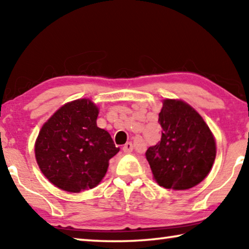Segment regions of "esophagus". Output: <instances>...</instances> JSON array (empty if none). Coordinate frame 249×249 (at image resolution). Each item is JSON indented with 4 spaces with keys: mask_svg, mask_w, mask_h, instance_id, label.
I'll return each mask as SVG.
<instances>
[{
    "mask_svg": "<svg viewBox=\"0 0 249 249\" xmlns=\"http://www.w3.org/2000/svg\"><path fill=\"white\" fill-rule=\"evenodd\" d=\"M133 144L130 142H126V144L124 145V147H123V151L125 154H129V153H132L133 151Z\"/></svg>",
    "mask_w": 249,
    "mask_h": 249,
    "instance_id": "34e87169",
    "label": "esophagus"
}]
</instances>
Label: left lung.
Segmentation results:
<instances>
[{
    "label": "left lung",
    "instance_id": "8db88e82",
    "mask_svg": "<svg viewBox=\"0 0 249 249\" xmlns=\"http://www.w3.org/2000/svg\"><path fill=\"white\" fill-rule=\"evenodd\" d=\"M158 123L161 140L145 154L156 181L172 190L199 184L208 176L216 155L209 126L190 105L176 100L163 101Z\"/></svg>",
    "mask_w": 249,
    "mask_h": 249
}]
</instances>
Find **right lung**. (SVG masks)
I'll use <instances>...</instances> for the list:
<instances>
[{
	"label": "right lung",
	"mask_w": 249,
	"mask_h": 249,
	"mask_svg": "<svg viewBox=\"0 0 249 249\" xmlns=\"http://www.w3.org/2000/svg\"><path fill=\"white\" fill-rule=\"evenodd\" d=\"M99 108L88 99L61 107L37 137L35 156L41 172L61 190L78 193L94 188L120 151L111 135L96 125Z\"/></svg>",
	"instance_id": "1"
}]
</instances>
